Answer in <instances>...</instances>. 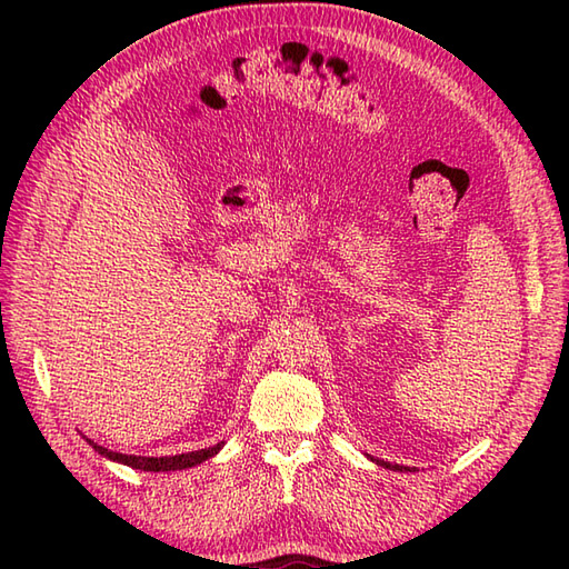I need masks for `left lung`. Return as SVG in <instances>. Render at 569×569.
<instances>
[{"mask_svg":"<svg viewBox=\"0 0 569 569\" xmlns=\"http://www.w3.org/2000/svg\"><path fill=\"white\" fill-rule=\"evenodd\" d=\"M377 462H379L381 467H386V469H403V467H398V465H389V462H383V459H377Z\"/></svg>","mask_w":569,"mask_h":569,"instance_id":"8db88e82","label":"left lung"}]
</instances>
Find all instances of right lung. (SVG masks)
<instances>
[{"mask_svg":"<svg viewBox=\"0 0 569 569\" xmlns=\"http://www.w3.org/2000/svg\"><path fill=\"white\" fill-rule=\"evenodd\" d=\"M94 452H100L102 457L107 459H114V462H122L127 467H134V469H143V471H176V469H188V467H196L200 462H204V459L214 457L217 452L222 450L224 442H217L212 447H204V450H198V452H186V455H173V457H141V455H122V452H112L107 450V447L98 445L88 440Z\"/></svg>","mask_w":569,"mask_h":569,"instance_id":"1","label":"right lung"}]
</instances>
